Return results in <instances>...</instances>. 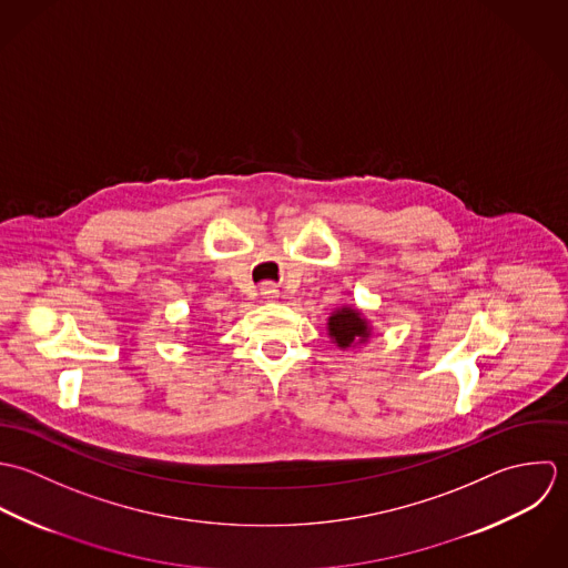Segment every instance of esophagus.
<instances>
[{"instance_id": "obj_1", "label": "esophagus", "mask_w": 568, "mask_h": 568, "mask_svg": "<svg viewBox=\"0 0 568 568\" xmlns=\"http://www.w3.org/2000/svg\"><path fill=\"white\" fill-rule=\"evenodd\" d=\"M261 296L267 298V301H272V298L278 296V290H276L272 283H263V285H261Z\"/></svg>"}]
</instances>
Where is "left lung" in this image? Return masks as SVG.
<instances>
[{"label": "left lung", "instance_id": "left-lung-1", "mask_svg": "<svg viewBox=\"0 0 568 568\" xmlns=\"http://www.w3.org/2000/svg\"><path fill=\"white\" fill-rule=\"evenodd\" d=\"M329 336L338 342V346L346 348L353 342H364L368 338V325L357 310L342 307L329 318Z\"/></svg>", "mask_w": 568, "mask_h": 568}]
</instances>
